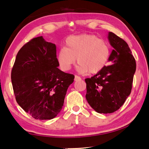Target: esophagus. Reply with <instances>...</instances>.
Segmentation results:
<instances>
[{"label": "esophagus", "mask_w": 149, "mask_h": 149, "mask_svg": "<svg viewBox=\"0 0 149 149\" xmlns=\"http://www.w3.org/2000/svg\"><path fill=\"white\" fill-rule=\"evenodd\" d=\"M74 80L75 81H80L81 80V78L80 77L77 76V75H75V78H74Z\"/></svg>", "instance_id": "esophagus-1"}]
</instances>
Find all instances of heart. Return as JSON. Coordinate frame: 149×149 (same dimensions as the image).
Listing matches in <instances>:
<instances>
[{
  "label": "heart",
  "instance_id": "1",
  "mask_svg": "<svg viewBox=\"0 0 149 149\" xmlns=\"http://www.w3.org/2000/svg\"><path fill=\"white\" fill-rule=\"evenodd\" d=\"M111 55V47L106 40L93 34L69 37L66 47L59 50L57 61L63 71H68L76 58L77 70L81 74H96L105 67Z\"/></svg>",
  "mask_w": 149,
  "mask_h": 149
}]
</instances>
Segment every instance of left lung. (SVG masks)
<instances>
[{
    "label": "left lung",
    "mask_w": 149,
    "mask_h": 149,
    "mask_svg": "<svg viewBox=\"0 0 149 149\" xmlns=\"http://www.w3.org/2000/svg\"><path fill=\"white\" fill-rule=\"evenodd\" d=\"M107 39L113 49L109 62L86 83V99L99 113H111L118 110L131 93L136 72L135 59L127 43L113 33L109 32Z\"/></svg>",
    "instance_id": "8db88e82"
}]
</instances>
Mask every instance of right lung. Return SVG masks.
I'll use <instances>...</instances> for the list:
<instances>
[{"label":"right lung","instance_id":"add662e5","mask_svg":"<svg viewBox=\"0 0 149 149\" xmlns=\"http://www.w3.org/2000/svg\"><path fill=\"white\" fill-rule=\"evenodd\" d=\"M58 66L56 45L43 36L25 44L16 56L11 71L16 100L35 119L51 120L63 108L74 75Z\"/></svg>","mask_w":149,"mask_h":149}]
</instances>
